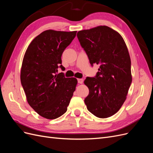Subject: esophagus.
<instances>
[{"label":"esophagus","mask_w":153,"mask_h":153,"mask_svg":"<svg viewBox=\"0 0 153 153\" xmlns=\"http://www.w3.org/2000/svg\"><path fill=\"white\" fill-rule=\"evenodd\" d=\"M77 80L79 84H82V83L84 82V79H83V78H78Z\"/></svg>","instance_id":"34e87169"}]
</instances>
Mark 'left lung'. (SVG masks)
I'll return each mask as SVG.
<instances>
[{
	"label": "left lung",
	"mask_w": 153,
	"mask_h": 153,
	"mask_svg": "<svg viewBox=\"0 0 153 153\" xmlns=\"http://www.w3.org/2000/svg\"><path fill=\"white\" fill-rule=\"evenodd\" d=\"M77 38L92 66L99 64L94 77L84 84L89 93L84 100L95 116L106 118L121 108L132 82L131 59L122 36L107 26L78 32Z\"/></svg>",
	"instance_id": "1"
}]
</instances>
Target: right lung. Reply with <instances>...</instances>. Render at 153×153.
I'll use <instances>...</instances> for the list:
<instances>
[{"label":"right lung","instance_id":"right-lung-1","mask_svg":"<svg viewBox=\"0 0 153 153\" xmlns=\"http://www.w3.org/2000/svg\"><path fill=\"white\" fill-rule=\"evenodd\" d=\"M76 31L47 30L32 40L23 60L20 80L27 101L41 116L59 117L67 111L77 80L66 78L61 56Z\"/></svg>","mask_w":153,"mask_h":153}]
</instances>
